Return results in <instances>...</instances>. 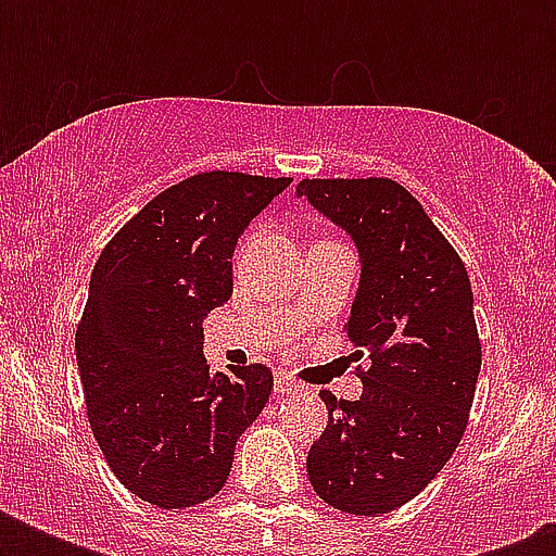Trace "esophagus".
Listing matches in <instances>:
<instances>
[{"label":"esophagus","instance_id":"34e87169","mask_svg":"<svg viewBox=\"0 0 556 556\" xmlns=\"http://www.w3.org/2000/svg\"><path fill=\"white\" fill-rule=\"evenodd\" d=\"M300 389V380H294L288 371H274V392H279V395H288V392H296Z\"/></svg>","mask_w":556,"mask_h":556}]
</instances>
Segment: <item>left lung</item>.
Wrapping results in <instances>:
<instances>
[{"label": "left lung", "mask_w": 556, "mask_h": 556, "mask_svg": "<svg viewBox=\"0 0 556 556\" xmlns=\"http://www.w3.org/2000/svg\"><path fill=\"white\" fill-rule=\"evenodd\" d=\"M296 199L338 225L361 262L346 338L369 357L364 395L320 392L329 424L305 467L331 508L380 517L415 500L465 435L482 369L458 253L389 178H303Z\"/></svg>", "instance_id": "obj_1"}]
</instances>
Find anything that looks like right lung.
Returning <instances> with one entry per match:
<instances>
[{
	"label": "right lung",
	"mask_w": 556,
	"mask_h": 556,
	"mask_svg": "<svg viewBox=\"0 0 556 556\" xmlns=\"http://www.w3.org/2000/svg\"><path fill=\"white\" fill-rule=\"evenodd\" d=\"M291 178L201 173L103 248L77 329L89 424L112 473L155 508L225 488L236 441L268 404V366L210 375L204 317L233 294L236 242Z\"/></svg>",
	"instance_id": "obj_1"
}]
</instances>
